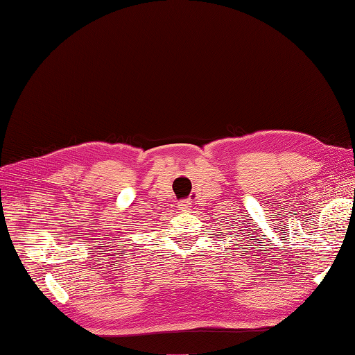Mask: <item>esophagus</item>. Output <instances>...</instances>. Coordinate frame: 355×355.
Masks as SVG:
<instances>
[{
	"label": "esophagus",
	"instance_id": "obj_1",
	"mask_svg": "<svg viewBox=\"0 0 355 355\" xmlns=\"http://www.w3.org/2000/svg\"><path fill=\"white\" fill-rule=\"evenodd\" d=\"M178 207H179L180 210H189L190 207H191V204H190L189 199H182V200H179V202H178Z\"/></svg>",
	"mask_w": 355,
	"mask_h": 355
}]
</instances>
